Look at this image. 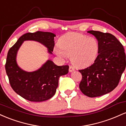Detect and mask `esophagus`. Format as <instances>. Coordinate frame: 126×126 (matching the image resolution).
Here are the masks:
<instances>
[{"instance_id": "esophagus-1", "label": "esophagus", "mask_w": 126, "mask_h": 126, "mask_svg": "<svg viewBox=\"0 0 126 126\" xmlns=\"http://www.w3.org/2000/svg\"><path fill=\"white\" fill-rule=\"evenodd\" d=\"M69 72H73L75 70V69H74V67H73V66H70V67H69Z\"/></svg>"}]
</instances>
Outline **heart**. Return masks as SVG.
I'll return each mask as SVG.
<instances>
[{"label": "heart", "instance_id": "1", "mask_svg": "<svg viewBox=\"0 0 126 126\" xmlns=\"http://www.w3.org/2000/svg\"><path fill=\"white\" fill-rule=\"evenodd\" d=\"M100 44L95 37H88L79 32H69L63 35L59 42V47L54 51L59 57H70L76 67L85 68L91 66L97 59Z\"/></svg>", "mask_w": 126, "mask_h": 126}]
</instances>
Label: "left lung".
<instances>
[{"label": "left lung", "instance_id": "8db88e82", "mask_svg": "<svg viewBox=\"0 0 126 126\" xmlns=\"http://www.w3.org/2000/svg\"><path fill=\"white\" fill-rule=\"evenodd\" d=\"M100 44L98 57L93 64L79 70L82 79L79 88L89 97L106 94L117 87L125 70L126 62L124 49L115 36L110 33L89 31Z\"/></svg>", "mask_w": 126, "mask_h": 126}]
</instances>
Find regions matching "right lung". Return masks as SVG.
Here are the masks:
<instances>
[{
	"mask_svg": "<svg viewBox=\"0 0 126 126\" xmlns=\"http://www.w3.org/2000/svg\"><path fill=\"white\" fill-rule=\"evenodd\" d=\"M56 35L49 32L37 31L22 35L9 50L5 69L9 83L19 95L30 101L41 102L54 96L59 84V78L69 72V66H57L47 60L40 69L28 72L22 70L16 63V55L23 42L32 40L46 46L52 54Z\"/></svg>",
	"mask_w": 126,
	"mask_h": 126,
	"instance_id": "1",
	"label": "right lung"
}]
</instances>
